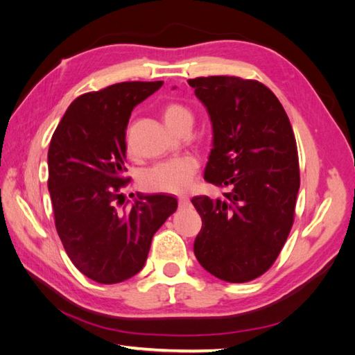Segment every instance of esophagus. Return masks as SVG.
Masks as SVG:
<instances>
[{
  "mask_svg": "<svg viewBox=\"0 0 355 355\" xmlns=\"http://www.w3.org/2000/svg\"><path fill=\"white\" fill-rule=\"evenodd\" d=\"M189 206V197H186V195H182V197L178 198V207L183 209Z\"/></svg>",
  "mask_w": 355,
  "mask_h": 355,
  "instance_id": "obj_1",
  "label": "esophagus"
}]
</instances>
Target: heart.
I'll return each instance as SVG.
<instances>
[{
    "mask_svg": "<svg viewBox=\"0 0 355 355\" xmlns=\"http://www.w3.org/2000/svg\"><path fill=\"white\" fill-rule=\"evenodd\" d=\"M164 123L171 131L178 125L191 120L192 112L180 102H168L162 108ZM198 171V160L192 155H178L171 160L150 166L141 173L140 183L146 191L164 192V193H182L191 187L195 173Z\"/></svg>",
    "mask_w": 355,
    "mask_h": 355,
    "instance_id": "b5f03b06",
    "label": "heart"
}]
</instances>
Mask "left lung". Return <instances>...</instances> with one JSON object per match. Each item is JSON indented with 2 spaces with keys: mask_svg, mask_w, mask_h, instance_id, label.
<instances>
[{
  "mask_svg": "<svg viewBox=\"0 0 355 355\" xmlns=\"http://www.w3.org/2000/svg\"><path fill=\"white\" fill-rule=\"evenodd\" d=\"M214 128L205 180L224 198H192L202 227L193 252L225 282L259 277L273 266L294 221L300 186L297 146L281 102L258 80L189 79Z\"/></svg>",
  "mask_w": 355,
  "mask_h": 355,
  "instance_id": "1",
  "label": "left lung"
}]
</instances>
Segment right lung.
Segmentation results:
<instances>
[{"mask_svg":"<svg viewBox=\"0 0 355 355\" xmlns=\"http://www.w3.org/2000/svg\"><path fill=\"white\" fill-rule=\"evenodd\" d=\"M163 85L120 82L74 99L49 148V192L58 235L76 268L99 284L137 275L154 233L177 210L169 195L120 191L125 177L126 126L131 111Z\"/></svg>","mask_w":355,"mask_h":355,"instance_id":"1","label":"right lung"}]
</instances>
